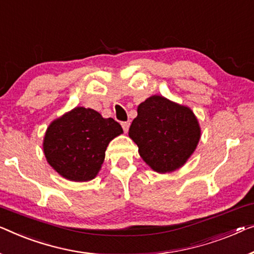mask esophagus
Listing matches in <instances>:
<instances>
[{"label":"esophagus","mask_w":254,"mask_h":254,"mask_svg":"<svg viewBox=\"0 0 254 254\" xmlns=\"http://www.w3.org/2000/svg\"><path fill=\"white\" fill-rule=\"evenodd\" d=\"M121 124H122V127H123V130L126 131V132H127L128 127H130V122H128V121H127V122H122V123H121Z\"/></svg>","instance_id":"obj_1"}]
</instances>
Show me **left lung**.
Returning a JSON list of instances; mask_svg holds the SVG:
<instances>
[{"label":"left lung","mask_w":254,"mask_h":254,"mask_svg":"<svg viewBox=\"0 0 254 254\" xmlns=\"http://www.w3.org/2000/svg\"><path fill=\"white\" fill-rule=\"evenodd\" d=\"M128 135L139 155L160 174L180 169L197 147L201 130L189 107L161 95H152L138 106Z\"/></svg>","instance_id":"obj_1"}]
</instances>
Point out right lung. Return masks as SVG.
Segmentation results:
<instances>
[{
    "instance_id": "1",
    "label": "right lung",
    "mask_w": 254,
    "mask_h": 254,
    "mask_svg": "<svg viewBox=\"0 0 254 254\" xmlns=\"http://www.w3.org/2000/svg\"><path fill=\"white\" fill-rule=\"evenodd\" d=\"M121 133L123 128L116 121L76 107L49 124L42 146L47 162L61 176L87 182L98 175L107 146Z\"/></svg>"
}]
</instances>
